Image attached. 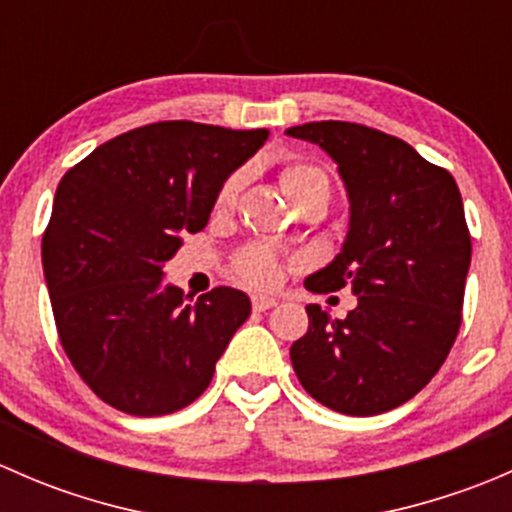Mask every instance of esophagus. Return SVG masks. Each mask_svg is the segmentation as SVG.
I'll return each mask as SVG.
<instances>
[{"instance_id": "obj_1", "label": "esophagus", "mask_w": 512, "mask_h": 512, "mask_svg": "<svg viewBox=\"0 0 512 512\" xmlns=\"http://www.w3.org/2000/svg\"><path fill=\"white\" fill-rule=\"evenodd\" d=\"M252 307H255L257 312H267V309L277 307V299L265 297V294H255V297H252Z\"/></svg>"}]
</instances>
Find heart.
Here are the masks:
<instances>
[{
    "mask_svg": "<svg viewBox=\"0 0 512 512\" xmlns=\"http://www.w3.org/2000/svg\"><path fill=\"white\" fill-rule=\"evenodd\" d=\"M282 188H285L287 198L294 205L304 198V195L314 193V190H327L329 193V178L324 175V170L314 168L309 163H289L282 170ZM237 190H240V178H230L223 185L218 195L220 208H230L237 198ZM235 270L242 280H247L250 285L257 287H270L275 285L277 277H280V262L272 252H267L265 247H250V250L242 252L235 262Z\"/></svg>",
    "mask_w": 512,
    "mask_h": 512,
    "instance_id": "b5f03b06",
    "label": "heart"
}]
</instances>
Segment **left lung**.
Returning <instances> with one entry per match:
<instances>
[{
    "mask_svg": "<svg viewBox=\"0 0 512 512\" xmlns=\"http://www.w3.org/2000/svg\"><path fill=\"white\" fill-rule=\"evenodd\" d=\"M285 133L337 163L349 198L342 250L304 287H352L356 297L344 319L307 304V334L289 349L294 374L327 409L384 414L414 399L456 342L471 267L461 190L406 141L359 123L312 121Z\"/></svg>",
    "mask_w": 512,
    "mask_h": 512,
    "instance_id": "obj_1",
    "label": "left lung"
}]
</instances>
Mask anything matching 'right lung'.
I'll return each mask as SVG.
<instances>
[{"label": "right lung", "instance_id": "1", "mask_svg": "<svg viewBox=\"0 0 512 512\" xmlns=\"http://www.w3.org/2000/svg\"><path fill=\"white\" fill-rule=\"evenodd\" d=\"M267 136L160 121L111 138L61 178L41 240L46 287L61 347L113 409L165 416L193 404L250 317L240 289L193 304L163 267Z\"/></svg>", "mask_w": 512, "mask_h": 512}]
</instances>
